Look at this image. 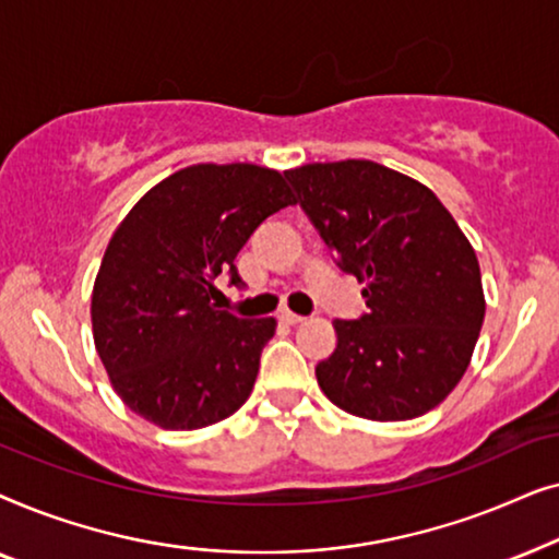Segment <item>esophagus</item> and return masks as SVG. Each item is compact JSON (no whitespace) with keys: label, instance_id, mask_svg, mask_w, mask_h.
Returning <instances> with one entry per match:
<instances>
[{"label":"esophagus","instance_id":"34e87169","mask_svg":"<svg viewBox=\"0 0 559 559\" xmlns=\"http://www.w3.org/2000/svg\"><path fill=\"white\" fill-rule=\"evenodd\" d=\"M280 320H282V323H287V325H297V323H302L305 318L297 316V312H293V310H282Z\"/></svg>","mask_w":559,"mask_h":559}]
</instances>
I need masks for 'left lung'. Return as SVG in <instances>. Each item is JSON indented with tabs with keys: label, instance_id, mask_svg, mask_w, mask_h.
Segmentation results:
<instances>
[{
	"label": "left lung",
	"instance_id": "1",
	"mask_svg": "<svg viewBox=\"0 0 559 559\" xmlns=\"http://www.w3.org/2000/svg\"><path fill=\"white\" fill-rule=\"evenodd\" d=\"M341 270L364 282L366 316L333 320L338 346L316 366L335 407L373 423L438 407L468 369L486 316L471 241L423 182L371 159L287 170Z\"/></svg>",
	"mask_w": 559,
	"mask_h": 559
}]
</instances>
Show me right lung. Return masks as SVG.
<instances>
[{"label":"right lung","instance_id":"1","mask_svg":"<svg viewBox=\"0 0 559 559\" xmlns=\"http://www.w3.org/2000/svg\"><path fill=\"white\" fill-rule=\"evenodd\" d=\"M295 203L285 175L249 163L182 167L114 231L91 295L94 343L114 392L163 430H201L249 400L277 320L211 302L254 228Z\"/></svg>","mask_w":559,"mask_h":559}]
</instances>
